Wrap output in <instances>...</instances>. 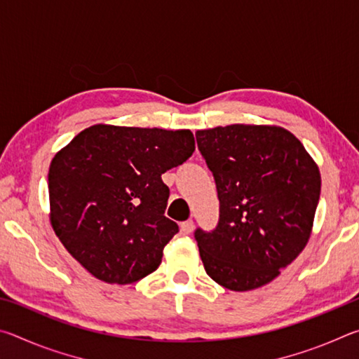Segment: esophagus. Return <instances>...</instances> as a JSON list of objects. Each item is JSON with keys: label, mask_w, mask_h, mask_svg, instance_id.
Listing matches in <instances>:
<instances>
[{"label": "esophagus", "mask_w": 359, "mask_h": 359, "mask_svg": "<svg viewBox=\"0 0 359 359\" xmlns=\"http://www.w3.org/2000/svg\"><path fill=\"white\" fill-rule=\"evenodd\" d=\"M180 229H182V233H184V234H190L191 231L194 229L193 220H187V222L182 223V224H180Z\"/></svg>", "instance_id": "34e87169"}]
</instances>
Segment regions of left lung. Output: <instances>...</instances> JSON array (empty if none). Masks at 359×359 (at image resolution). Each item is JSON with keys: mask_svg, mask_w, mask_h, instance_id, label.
<instances>
[{"mask_svg": "<svg viewBox=\"0 0 359 359\" xmlns=\"http://www.w3.org/2000/svg\"><path fill=\"white\" fill-rule=\"evenodd\" d=\"M214 174L220 218L194 231L204 269L231 291L263 287L293 263L311 239L321 177L299 139L271 125L196 131Z\"/></svg>", "mask_w": 359, "mask_h": 359, "instance_id": "1", "label": "left lung"}]
</instances>
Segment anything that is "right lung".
<instances>
[{"instance_id":"obj_1","label":"right lung","mask_w":359,"mask_h":359,"mask_svg":"<svg viewBox=\"0 0 359 359\" xmlns=\"http://www.w3.org/2000/svg\"><path fill=\"white\" fill-rule=\"evenodd\" d=\"M194 151L190 130L93 125L48 168L50 223L71 257L106 283L158 269L177 223L165 217L168 169Z\"/></svg>"}]
</instances>
